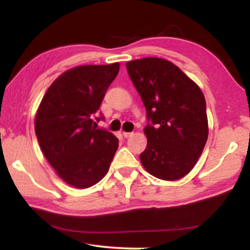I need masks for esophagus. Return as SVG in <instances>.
<instances>
[{"label":"esophagus","instance_id":"esophagus-1","mask_svg":"<svg viewBox=\"0 0 250 250\" xmlns=\"http://www.w3.org/2000/svg\"><path fill=\"white\" fill-rule=\"evenodd\" d=\"M123 135H124V138L127 139L133 135V132H123Z\"/></svg>","mask_w":250,"mask_h":250}]
</instances>
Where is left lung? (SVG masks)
Masks as SVG:
<instances>
[{"instance_id": "8db88e82", "label": "left lung", "mask_w": 250, "mask_h": 250, "mask_svg": "<svg viewBox=\"0 0 250 250\" xmlns=\"http://www.w3.org/2000/svg\"><path fill=\"white\" fill-rule=\"evenodd\" d=\"M126 69L146 110L143 167L160 180L186 176L208 138L203 92L179 67L160 58L129 61Z\"/></svg>"}]
</instances>
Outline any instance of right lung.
I'll list each match as a JSON object with an SVG mask.
<instances>
[{
  "label": "right lung",
  "mask_w": 250,
  "mask_h": 250,
  "mask_svg": "<svg viewBox=\"0 0 250 250\" xmlns=\"http://www.w3.org/2000/svg\"><path fill=\"white\" fill-rule=\"evenodd\" d=\"M119 63L75 67L47 88L35 117L40 146L58 175L71 187L85 189L107 174L118 139L97 128V116Z\"/></svg>",
  "instance_id": "1"
}]
</instances>
